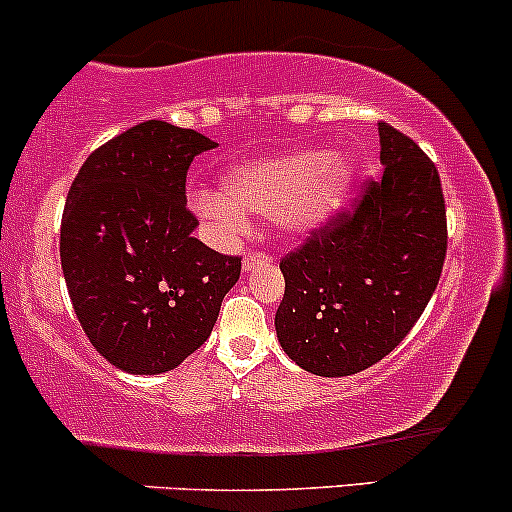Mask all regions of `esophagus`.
<instances>
[{"instance_id": "1", "label": "esophagus", "mask_w": 512, "mask_h": 512, "mask_svg": "<svg viewBox=\"0 0 512 512\" xmlns=\"http://www.w3.org/2000/svg\"><path fill=\"white\" fill-rule=\"evenodd\" d=\"M263 261H271V256H268L266 251H249L244 258V271H251L256 263H263Z\"/></svg>"}]
</instances>
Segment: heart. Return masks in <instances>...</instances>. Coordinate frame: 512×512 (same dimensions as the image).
<instances>
[{"instance_id": "1", "label": "heart", "mask_w": 512, "mask_h": 512, "mask_svg": "<svg viewBox=\"0 0 512 512\" xmlns=\"http://www.w3.org/2000/svg\"><path fill=\"white\" fill-rule=\"evenodd\" d=\"M354 166L342 153L293 151L227 170L222 192L190 190V210L217 241L241 234L246 214H268L285 232H305L344 205Z\"/></svg>"}]
</instances>
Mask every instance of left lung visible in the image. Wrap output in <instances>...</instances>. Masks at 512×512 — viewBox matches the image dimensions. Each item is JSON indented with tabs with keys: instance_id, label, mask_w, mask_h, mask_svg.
Wrapping results in <instances>:
<instances>
[{
	"instance_id": "obj_1",
	"label": "left lung",
	"mask_w": 512,
	"mask_h": 512,
	"mask_svg": "<svg viewBox=\"0 0 512 512\" xmlns=\"http://www.w3.org/2000/svg\"><path fill=\"white\" fill-rule=\"evenodd\" d=\"M381 180L280 258V346L315 376L378 364L425 312L447 256L437 166L410 136L378 124Z\"/></svg>"
}]
</instances>
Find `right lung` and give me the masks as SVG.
<instances>
[{
  "label": "right lung",
  "mask_w": 512,
  "mask_h": 512,
  "mask_svg": "<svg viewBox=\"0 0 512 512\" xmlns=\"http://www.w3.org/2000/svg\"><path fill=\"white\" fill-rule=\"evenodd\" d=\"M195 129L148 119L90 153L60 222V266L92 346L126 373H166L212 334L241 256L192 236L185 178L214 148Z\"/></svg>",
  "instance_id": "right-lung-1"
}]
</instances>
